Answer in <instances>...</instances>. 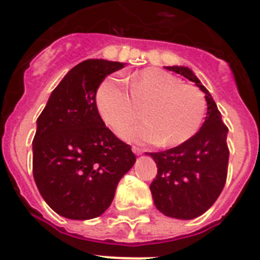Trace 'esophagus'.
<instances>
[{
	"label": "esophagus",
	"mask_w": 260,
	"mask_h": 260,
	"mask_svg": "<svg viewBox=\"0 0 260 260\" xmlns=\"http://www.w3.org/2000/svg\"><path fill=\"white\" fill-rule=\"evenodd\" d=\"M132 151H134V153L135 155H141V153H143V149L140 148V147H136V145H134V147H132Z\"/></svg>",
	"instance_id": "1"
}]
</instances>
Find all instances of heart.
Wrapping results in <instances>:
<instances>
[{
	"label": "heart",
	"mask_w": 260,
	"mask_h": 260,
	"mask_svg": "<svg viewBox=\"0 0 260 260\" xmlns=\"http://www.w3.org/2000/svg\"><path fill=\"white\" fill-rule=\"evenodd\" d=\"M129 94L113 77L101 82L96 107L101 119L113 129L129 122L142 109L145 122L120 128L126 140L152 144L179 145L198 132L206 115L203 92L183 84L176 76L155 68L143 69L126 79Z\"/></svg>",
	"instance_id": "heart-1"
}]
</instances>
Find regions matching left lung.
<instances>
[{
    "mask_svg": "<svg viewBox=\"0 0 260 260\" xmlns=\"http://www.w3.org/2000/svg\"><path fill=\"white\" fill-rule=\"evenodd\" d=\"M184 76L206 93L207 116L199 132L175 148L149 152L157 175L149 185L156 208L175 219L198 218L220 195L229 168V128L221 120L214 99L191 69L166 67Z\"/></svg>",
    "mask_w": 260,
    "mask_h": 260,
    "instance_id": "left-lung-1",
    "label": "left lung"
}]
</instances>
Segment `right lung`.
<instances>
[{
    "label": "right lung",
    "mask_w": 260,
    "mask_h": 260,
    "mask_svg": "<svg viewBox=\"0 0 260 260\" xmlns=\"http://www.w3.org/2000/svg\"><path fill=\"white\" fill-rule=\"evenodd\" d=\"M123 62L85 60L52 92L37 119L33 176L48 206L61 216L88 220L104 214L136 156L112 134L96 107L97 88Z\"/></svg>",
    "instance_id": "right-lung-1"
}]
</instances>
